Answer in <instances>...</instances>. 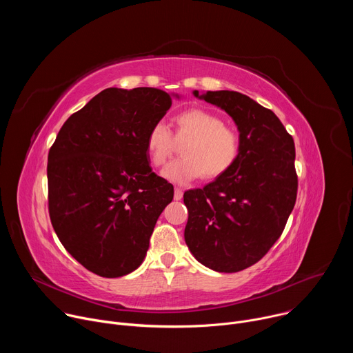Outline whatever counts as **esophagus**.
I'll return each mask as SVG.
<instances>
[{"label":"esophagus","instance_id":"34e87169","mask_svg":"<svg viewBox=\"0 0 353 353\" xmlns=\"http://www.w3.org/2000/svg\"><path fill=\"white\" fill-rule=\"evenodd\" d=\"M181 198H183V190L179 188V187H176V188H174V199L179 201V199H181Z\"/></svg>","mask_w":353,"mask_h":353}]
</instances>
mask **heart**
Returning a JSON list of instances; mask_svg holds the SVG:
<instances>
[{"mask_svg":"<svg viewBox=\"0 0 353 353\" xmlns=\"http://www.w3.org/2000/svg\"><path fill=\"white\" fill-rule=\"evenodd\" d=\"M174 138L170 128L159 121L149 130L145 141L148 158L155 168H165L174 154V139L185 141L181 159L173 162L163 176L174 183H190L196 177L211 181L222 177L239 162L243 139L237 128L205 109H188L174 120Z\"/></svg>","mask_w":353,"mask_h":353,"instance_id":"1","label":"heart"}]
</instances>
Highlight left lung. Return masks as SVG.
<instances>
[{
	"label": "left lung",
	"mask_w": 353,
	"mask_h": 353,
	"mask_svg": "<svg viewBox=\"0 0 353 353\" xmlns=\"http://www.w3.org/2000/svg\"><path fill=\"white\" fill-rule=\"evenodd\" d=\"M194 94L234 120L243 150L226 174L184 192V239L201 264L239 272L259 263L286 226L297 195L294 142L272 110L243 93Z\"/></svg>",
	"instance_id": "left-lung-1"
}]
</instances>
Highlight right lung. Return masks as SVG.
I'll return each instance as SVG.
<instances>
[{
    "instance_id": "obj_1",
    "label": "right lung",
    "mask_w": 353,
    "mask_h": 353,
    "mask_svg": "<svg viewBox=\"0 0 353 353\" xmlns=\"http://www.w3.org/2000/svg\"><path fill=\"white\" fill-rule=\"evenodd\" d=\"M172 106L162 89L108 88L68 117L48 150V215L88 271L119 278L145 259L173 185L148 162L145 141Z\"/></svg>"
}]
</instances>
